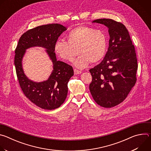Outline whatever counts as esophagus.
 Masks as SVG:
<instances>
[{
  "instance_id": "1",
  "label": "esophagus",
  "mask_w": 151,
  "mask_h": 151,
  "mask_svg": "<svg viewBox=\"0 0 151 151\" xmlns=\"http://www.w3.org/2000/svg\"><path fill=\"white\" fill-rule=\"evenodd\" d=\"M81 72L77 70V69H74V74L75 75H79V74H81Z\"/></svg>"
}]
</instances>
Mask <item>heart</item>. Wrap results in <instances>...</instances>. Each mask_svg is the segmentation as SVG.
<instances>
[{"label": "heart", "mask_w": 151, "mask_h": 151, "mask_svg": "<svg viewBox=\"0 0 151 151\" xmlns=\"http://www.w3.org/2000/svg\"><path fill=\"white\" fill-rule=\"evenodd\" d=\"M66 37L68 42L58 39L55 42L54 51L60 58L68 61H72L78 52L80 55L74 62L78 69L87 68L91 62L99 61L106 54L107 39L100 30L80 26L70 30Z\"/></svg>", "instance_id": "b5f03b06"}]
</instances>
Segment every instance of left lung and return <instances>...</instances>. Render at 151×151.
I'll use <instances>...</instances> for the list:
<instances>
[{"label":"left lung","instance_id":"1","mask_svg":"<svg viewBox=\"0 0 151 151\" xmlns=\"http://www.w3.org/2000/svg\"><path fill=\"white\" fill-rule=\"evenodd\" d=\"M93 23L108 28L109 48L102 61L90 70V91L100 106L112 107L122 102L136 82L137 60L134 45L125 26L112 19Z\"/></svg>","mask_w":151,"mask_h":151}]
</instances>
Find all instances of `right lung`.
Wrapping results in <instances>:
<instances>
[{
    "instance_id": "add662e5",
    "label": "right lung",
    "mask_w": 151,
    "mask_h": 151,
    "mask_svg": "<svg viewBox=\"0 0 151 151\" xmlns=\"http://www.w3.org/2000/svg\"><path fill=\"white\" fill-rule=\"evenodd\" d=\"M66 30L60 24L42 25L29 30L19 38L15 51L14 64L20 87L27 98L42 109L58 108L68 95V83L73 75V70L69 64L57 60L54 50L55 42ZM35 46L45 48L53 64V70L49 79L40 83L29 80L22 66L26 50Z\"/></svg>"
}]
</instances>
